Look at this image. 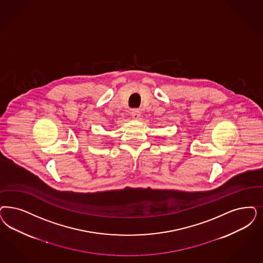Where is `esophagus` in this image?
<instances>
[{"label": "esophagus", "instance_id": "esophagus-1", "mask_svg": "<svg viewBox=\"0 0 263 263\" xmlns=\"http://www.w3.org/2000/svg\"><path fill=\"white\" fill-rule=\"evenodd\" d=\"M131 116H132L133 119H138L141 116V112H140L139 109H133L132 112H131Z\"/></svg>", "mask_w": 263, "mask_h": 263}]
</instances>
